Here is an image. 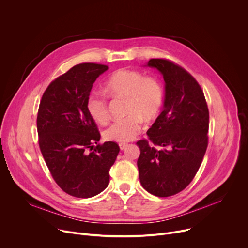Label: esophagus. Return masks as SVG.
<instances>
[{
    "label": "esophagus",
    "mask_w": 248,
    "mask_h": 248,
    "mask_svg": "<svg viewBox=\"0 0 248 248\" xmlns=\"http://www.w3.org/2000/svg\"><path fill=\"white\" fill-rule=\"evenodd\" d=\"M119 146H120V149L121 150H124L126 146H127V143H124V142H121L120 144H119Z\"/></svg>",
    "instance_id": "1"
}]
</instances>
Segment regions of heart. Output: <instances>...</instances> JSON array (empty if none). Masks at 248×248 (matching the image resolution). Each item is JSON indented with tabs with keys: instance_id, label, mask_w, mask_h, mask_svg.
I'll return each mask as SVG.
<instances>
[{
	"instance_id": "b5f03b06",
	"label": "heart",
	"mask_w": 248,
	"mask_h": 248,
	"mask_svg": "<svg viewBox=\"0 0 248 248\" xmlns=\"http://www.w3.org/2000/svg\"><path fill=\"white\" fill-rule=\"evenodd\" d=\"M105 90L111 97L126 98L125 111L128 115L116 120L104 131L106 139L117 142L134 139L142 127L143 119L151 121L157 117L164 99L161 83L136 70L121 69L114 73L106 81ZM86 108L96 123L103 124L109 120L108 102L104 95L92 92Z\"/></svg>"
}]
</instances>
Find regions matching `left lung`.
Segmentation results:
<instances>
[{
	"instance_id": "obj_1",
	"label": "left lung",
	"mask_w": 248,
	"mask_h": 248,
	"mask_svg": "<svg viewBox=\"0 0 248 248\" xmlns=\"http://www.w3.org/2000/svg\"><path fill=\"white\" fill-rule=\"evenodd\" d=\"M165 80L163 112L148 129L147 140L136 142L141 186L149 193L168 197L193 180L208 145L209 111L204 93L186 69L164 59H151Z\"/></svg>"
}]
</instances>
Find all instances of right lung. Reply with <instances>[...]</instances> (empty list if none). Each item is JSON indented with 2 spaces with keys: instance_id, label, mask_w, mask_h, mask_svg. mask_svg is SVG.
Wrapping results in <instances>:
<instances>
[{
  "instance_id": "1",
  "label": "right lung",
  "mask_w": 248,
  "mask_h": 248,
  "mask_svg": "<svg viewBox=\"0 0 248 248\" xmlns=\"http://www.w3.org/2000/svg\"><path fill=\"white\" fill-rule=\"evenodd\" d=\"M109 66L79 63L44 92L37 116L39 146L58 186L67 194L89 198L109 186L110 169L120 152L113 141L98 144L100 133L86 103L93 83Z\"/></svg>"
}]
</instances>
